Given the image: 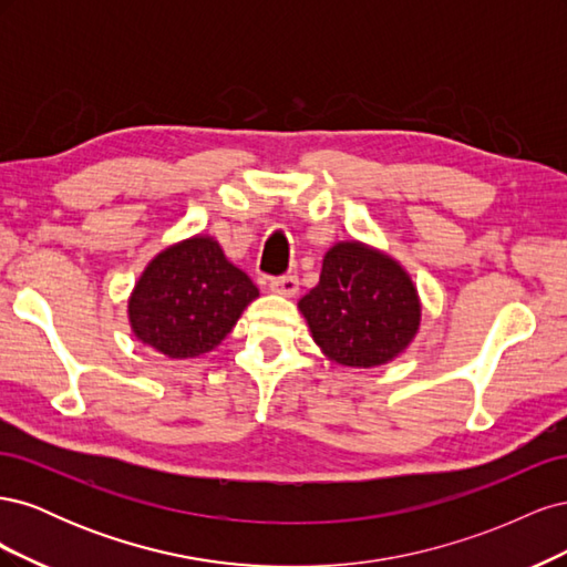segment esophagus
Masks as SVG:
<instances>
[{
    "instance_id": "34e87169",
    "label": "esophagus",
    "mask_w": 567,
    "mask_h": 567,
    "mask_svg": "<svg viewBox=\"0 0 567 567\" xmlns=\"http://www.w3.org/2000/svg\"><path fill=\"white\" fill-rule=\"evenodd\" d=\"M298 277L296 274H286V277H277L269 281V288L274 290V293L279 296H286V298H293L298 293Z\"/></svg>"
}]
</instances>
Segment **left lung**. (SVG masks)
I'll use <instances>...</instances> for the list:
<instances>
[{
    "label": "left lung",
    "mask_w": 567,
    "mask_h": 567,
    "mask_svg": "<svg viewBox=\"0 0 567 567\" xmlns=\"http://www.w3.org/2000/svg\"><path fill=\"white\" fill-rule=\"evenodd\" d=\"M317 346L342 367L371 369L406 350L421 323L416 286L388 255L336 244L300 302Z\"/></svg>",
    "instance_id": "left-lung-1"
}]
</instances>
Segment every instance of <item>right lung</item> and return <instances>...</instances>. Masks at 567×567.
Returning <instances> with one entry per match:
<instances>
[{"label": "right lung", "instance_id": "right-lung-1", "mask_svg": "<svg viewBox=\"0 0 567 567\" xmlns=\"http://www.w3.org/2000/svg\"><path fill=\"white\" fill-rule=\"evenodd\" d=\"M257 296L210 236H194L158 252L130 298L134 336L169 359L217 348Z\"/></svg>", "mask_w": 567, "mask_h": 567}]
</instances>
